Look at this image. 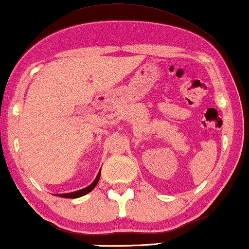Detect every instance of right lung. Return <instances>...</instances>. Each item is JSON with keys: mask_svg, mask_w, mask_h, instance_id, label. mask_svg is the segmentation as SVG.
<instances>
[{"mask_svg": "<svg viewBox=\"0 0 249 249\" xmlns=\"http://www.w3.org/2000/svg\"><path fill=\"white\" fill-rule=\"evenodd\" d=\"M101 171V170H100ZM100 171L98 173L96 179L93 180V183L89 185L88 187L83 188V190H80V191H76V192H73V193H68V194H59L57 196H61V197H66V198H76V197H81V196L86 195L87 193H89L93 190L94 187H96V185L98 184V181H99V178H100Z\"/></svg>", "mask_w": 249, "mask_h": 249, "instance_id": "1", "label": "right lung"}]
</instances>
